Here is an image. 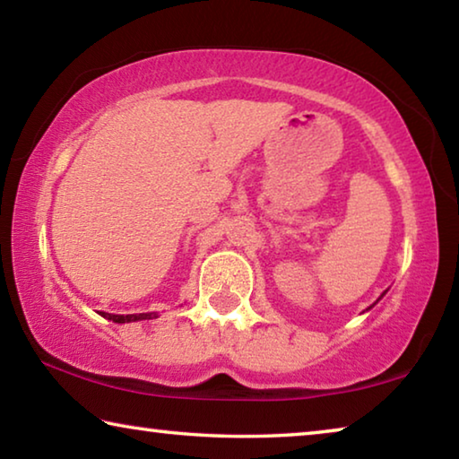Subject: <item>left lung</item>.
Returning <instances> with one entry per match:
<instances>
[{
	"label": "left lung",
	"instance_id": "8db88e82",
	"mask_svg": "<svg viewBox=\"0 0 459 459\" xmlns=\"http://www.w3.org/2000/svg\"><path fill=\"white\" fill-rule=\"evenodd\" d=\"M383 295H385V293H383Z\"/></svg>",
	"mask_w": 459,
	"mask_h": 459
}]
</instances>
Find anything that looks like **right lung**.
<instances>
[{"label": "right lung", "instance_id": "obj_1", "mask_svg": "<svg viewBox=\"0 0 459 459\" xmlns=\"http://www.w3.org/2000/svg\"><path fill=\"white\" fill-rule=\"evenodd\" d=\"M100 316L107 317V320H113L115 324L139 322V320H153V317H158V314H155V312H150V314H127V316H119V314H105V312H100Z\"/></svg>", "mask_w": 459, "mask_h": 459}]
</instances>
